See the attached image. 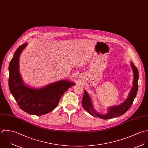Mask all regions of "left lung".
<instances>
[{
  "mask_svg": "<svg viewBox=\"0 0 148 148\" xmlns=\"http://www.w3.org/2000/svg\"><path fill=\"white\" fill-rule=\"evenodd\" d=\"M132 67L133 69V74H134V80H133V88H132L129 96L126 100L123 102L122 104L119 106H116L114 107H111L108 108V112L107 114L103 115L97 113L94 109L91 99L87 92L84 90V95L82 100V104L84 108L90 115L93 116H97L100 119H108L119 117L125 113H126L129 108L131 107L134 100L137 95L138 91V71L137 67L133 64V63L131 62Z\"/></svg>",
  "mask_w": 148,
  "mask_h": 148,
  "instance_id": "obj_1",
  "label": "left lung"
}]
</instances>
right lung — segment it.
<instances>
[{"label": "right lung", "mask_w": 148, "mask_h": 148, "mask_svg": "<svg viewBox=\"0 0 148 148\" xmlns=\"http://www.w3.org/2000/svg\"><path fill=\"white\" fill-rule=\"evenodd\" d=\"M27 45H21L10 62L9 89L21 110L30 115H42L53 110L63 95L75 84L61 80L40 89H34L24 84L19 72V60Z\"/></svg>", "instance_id": "add662e5"}]
</instances>
